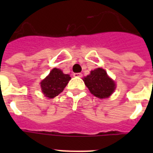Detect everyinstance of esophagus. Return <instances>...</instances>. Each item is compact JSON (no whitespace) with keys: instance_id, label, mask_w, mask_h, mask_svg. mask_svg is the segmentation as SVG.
Segmentation results:
<instances>
[{"instance_id":"1","label":"esophagus","mask_w":153,"mask_h":153,"mask_svg":"<svg viewBox=\"0 0 153 153\" xmlns=\"http://www.w3.org/2000/svg\"><path fill=\"white\" fill-rule=\"evenodd\" d=\"M73 75H74V77H79V78H81V77L82 76V73H74Z\"/></svg>"}]
</instances>
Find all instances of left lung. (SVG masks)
I'll return each mask as SVG.
<instances>
[{
	"instance_id": "obj_1",
	"label": "left lung",
	"mask_w": 153,
	"mask_h": 153,
	"mask_svg": "<svg viewBox=\"0 0 153 153\" xmlns=\"http://www.w3.org/2000/svg\"><path fill=\"white\" fill-rule=\"evenodd\" d=\"M83 81L91 93L98 98H106L115 90L114 82L102 68H97L85 77Z\"/></svg>"
}]
</instances>
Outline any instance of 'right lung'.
<instances>
[{"mask_svg":"<svg viewBox=\"0 0 153 153\" xmlns=\"http://www.w3.org/2000/svg\"><path fill=\"white\" fill-rule=\"evenodd\" d=\"M71 79L69 74H63L61 70L54 68L40 82L42 92L48 98H55L62 92Z\"/></svg>","mask_w":153,"mask_h":153,"instance_id":"right-lung-1","label":"right lung"}]
</instances>
